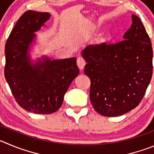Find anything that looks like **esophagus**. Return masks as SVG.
I'll use <instances>...</instances> for the list:
<instances>
[{"label":"esophagus","mask_w":154,"mask_h":154,"mask_svg":"<svg viewBox=\"0 0 154 154\" xmlns=\"http://www.w3.org/2000/svg\"><path fill=\"white\" fill-rule=\"evenodd\" d=\"M77 64L80 70H83V69L84 68V66H85L86 64L85 60H84L82 57H78L77 60Z\"/></svg>","instance_id":"esophagus-1"}]
</instances>
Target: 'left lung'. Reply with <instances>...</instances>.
I'll use <instances>...</instances> for the list:
<instances>
[{
	"mask_svg": "<svg viewBox=\"0 0 154 154\" xmlns=\"http://www.w3.org/2000/svg\"><path fill=\"white\" fill-rule=\"evenodd\" d=\"M131 17L123 41L88 45L81 51L87 62L84 73L91 82L90 102L103 116H122L137 107L151 80L150 37L140 18Z\"/></svg>",
	"mask_w": 154,
	"mask_h": 154,
	"instance_id": "1",
	"label": "left lung"
}]
</instances>
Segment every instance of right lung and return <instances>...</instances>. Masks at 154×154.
I'll use <instances>...</instances> for the list:
<instances>
[{
  "label": "right lung",
  "instance_id": "obj_1",
  "mask_svg": "<svg viewBox=\"0 0 154 154\" xmlns=\"http://www.w3.org/2000/svg\"><path fill=\"white\" fill-rule=\"evenodd\" d=\"M50 17L46 12H25L5 45L6 80L17 103L35 114L57 111L69 86L80 72L76 57L51 60L43 56L35 62L31 59L29 49L36 38L35 32Z\"/></svg>",
  "mask_w": 154,
  "mask_h": 154
}]
</instances>
